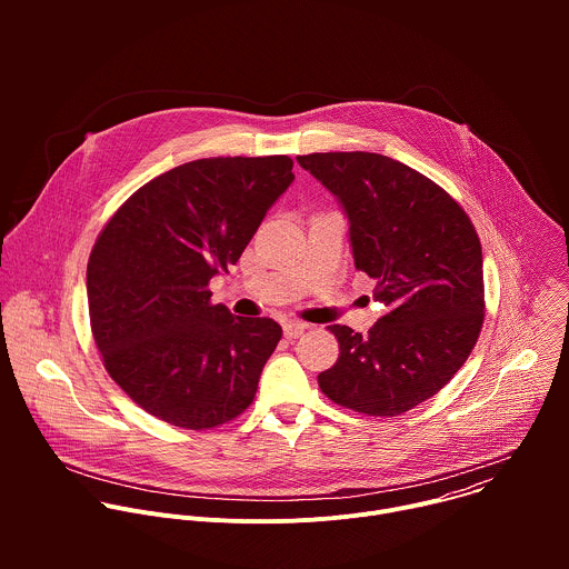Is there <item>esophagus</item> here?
Returning a JSON list of instances; mask_svg holds the SVG:
<instances>
[{
    "instance_id": "obj_1",
    "label": "esophagus",
    "mask_w": 569,
    "mask_h": 569,
    "mask_svg": "<svg viewBox=\"0 0 569 569\" xmlns=\"http://www.w3.org/2000/svg\"><path fill=\"white\" fill-rule=\"evenodd\" d=\"M308 329V323H301V321H286L283 323V336L288 340H297L303 336V331Z\"/></svg>"
}]
</instances>
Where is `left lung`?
Returning a JSON list of instances; mask_svg holds the SVG:
<instances>
[{"label": "left lung", "mask_w": 569, "mask_h": 569, "mask_svg": "<svg viewBox=\"0 0 569 569\" xmlns=\"http://www.w3.org/2000/svg\"><path fill=\"white\" fill-rule=\"evenodd\" d=\"M349 220L356 268L385 315L367 336L333 323L338 362L319 389L367 417L435 396L470 356L483 321L481 246L466 211L432 180L378 152L299 154Z\"/></svg>", "instance_id": "left-lung-1"}]
</instances>
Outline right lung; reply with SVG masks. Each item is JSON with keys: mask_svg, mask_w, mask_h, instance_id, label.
<instances>
[{"mask_svg": "<svg viewBox=\"0 0 569 569\" xmlns=\"http://www.w3.org/2000/svg\"><path fill=\"white\" fill-rule=\"evenodd\" d=\"M292 180L286 154L187 161L134 191L99 233L88 263L94 342L148 415L207 430L250 408L281 327L213 306L209 281L236 266Z\"/></svg>", "mask_w": 569, "mask_h": 569, "instance_id": "1", "label": "right lung"}]
</instances>
